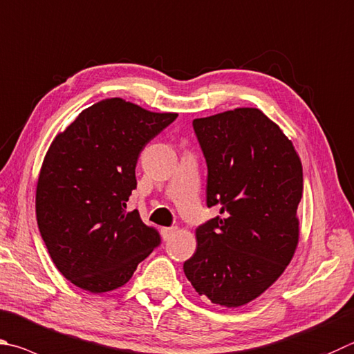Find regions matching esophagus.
<instances>
[{
    "instance_id": "esophagus-1",
    "label": "esophagus",
    "mask_w": 354,
    "mask_h": 354,
    "mask_svg": "<svg viewBox=\"0 0 354 354\" xmlns=\"http://www.w3.org/2000/svg\"><path fill=\"white\" fill-rule=\"evenodd\" d=\"M176 230H178L176 227H162V229H160V234H162L164 240H170L171 236L176 234Z\"/></svg>"
}]
</instances>
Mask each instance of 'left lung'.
<instances>
[{
    "label": "left lung",
    "mask_w": 354,
    "mask_h": 354,
    "mask_svg": "<svg viewBox=\"0 0 354 354\" xmlns=\"http://www.w3.org/2000/svg\"><path fill=\"white\" fill-rule=\"evenodd\" d=\"M207 162V205L185 277L212 304L236 308L259 297L292 260L304 171L294 145L259 108L194 120Z\"/></svg>",
    "instance_id": "obj_1"
}]
</instances>
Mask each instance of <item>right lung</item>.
Returning a JSON list of instances; mask_svg holds the SVG:
<instances>
[{"label": "right lung", "instance_id": "obj_1", "mask_svg": "<svg viewBox=\"0 0 354 354\" xmlns=\"http://www.w3.org/2000/svg\"><path fill=\"white\" fill-rule=\"evenodd\" d=\"M176 118L105 99L53 140L37 183V223L71 283L94 294L124 286L160 243L138 210L127 212V201L140 151Z\"/></svg>", "mask_w": 354, "mask_h": 354}]
</instances>
